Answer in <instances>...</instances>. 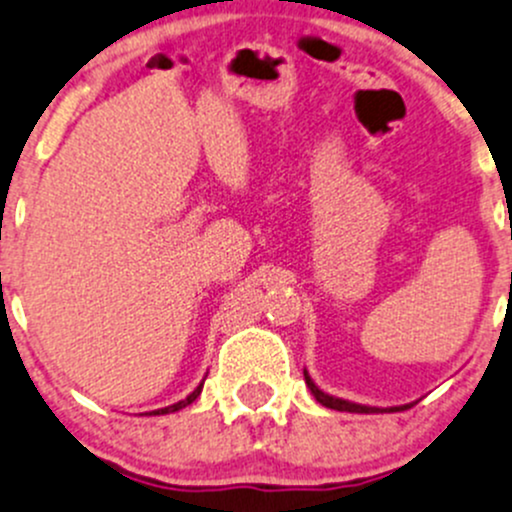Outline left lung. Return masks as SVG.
Masks as SVG:
<instances>
[{"mask_svg": "<svg viewBox=\"0 0 512 512\" xmlns=\"http://www.w3.org/2000/svg\"><path fill=\"white\" fill-rule=\"evenodd\" d=\"M303 377H305V384H308L310 394H313L315 399H318L323 407L328 409H337V412H355V414H372V412H404V409H409L412 404H402V407H387V409H379V407H367V404H355V402H347V399H340V397H333V394H325L323 389L318 387V384L310 379L308 370H303Z\"/></svg>", "mask_w": 512, "mask_h": 512, "instance_id": "1", "label": "left lung"}]
</instances>
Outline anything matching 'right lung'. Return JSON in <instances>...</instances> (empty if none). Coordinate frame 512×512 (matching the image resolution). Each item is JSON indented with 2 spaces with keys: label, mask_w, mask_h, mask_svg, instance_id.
<instances>
[{
  "label": "right lung",
  "mask_w": 512,
  "mask_h": 512,
  "mask_svg": "<svg viewBox=\"0 0 512 512\" xmlns=\"http://www.w3.org/2000/svg\"><path fill=\"white\" fill-rule=\"evenodd\" d=\"M202 387H204V379H202V384H199V387L194 389V392L189 394L187 399H182V402H177V404H170V407H165V409H155V412H150V414H155V416H160V414H172V412H179V409L189 407V404H192L194 399H197L199 394H202Z\"/></svg>",
  "instance_id": "add662e5"
}]
</instances>
